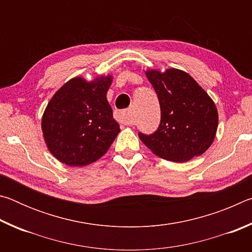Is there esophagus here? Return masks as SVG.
I'll return each mask as SVG.
<instances>
[{"label": "esophagus", "mask_w": 252, "mask_h": 252, "mask_svg": "<svg viewBox=\"0 0 252 252\" xmlns=\"http://www.w3.org/2000/svg\"><path fill=\"white\" fill-rule=\"evenodd\" d=\"M116 119L118 122L122 123V125H133V120L129 117L127 111H118L116 113Z\"/></svg>", "instance_id": "obj_1"}]
</instances>
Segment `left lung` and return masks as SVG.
<instances>
[{
	"instance_id": "1",
	"label": "left lung",
	"mask_w": 252,
	"mask_h": 252,
	"mask_svg": "<svg viewBox=\"0 0 252 252\" xmlns=\"http://www.w3.org/2000/svg\"><path fill=\"white\" fill-rule=\"evenodd\" d=\"M146 75L158 95L161 121L152 134L139 138L156 156L187 162L211 146L218 129L215 102L185 71L148 70Z\"/></svg>"
}]
</instances>
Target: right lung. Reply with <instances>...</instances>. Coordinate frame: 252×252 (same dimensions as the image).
<instances>
[{
  "label": "right lung",
  "mask_w": 252,
  "mask_h": 252,
  "mask_svg": "<svg viewBox=\"0 0 252 252\" xmlns=\"http://www.w3.org/2000/svg\"><path fill=\"white\" fill-rule=\"evenodd\" d=\"M112 76L87 81L71 79L50 100L42 117V131L50 152L70 167L100 159L120 132L106 100Z\"/></svg>",
  "instance_id": "obj_1"
}]
</instances>
